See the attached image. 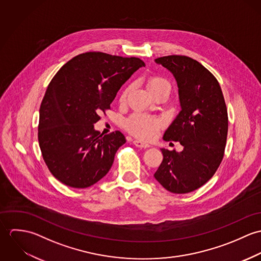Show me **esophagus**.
<instances>
[{"instance_id":"obj_1","label":"esophagus","mask_w":261,"mask_h":261,"mask_svg":"<svg viewBox=\"0 0 261 261\" xmlns=\"http://www.w3.org/2000/svg\"><path fill=\"white\" fill-rule=\"evenodd\" d=\"M134 145H135L136 147H138V148H141V149H148V148L150 147L149 144H147V143H144V142H142V141H139V140H136V141H134Z\"/></svg>"}]
</instances>
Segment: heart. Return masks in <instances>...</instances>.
<instances>
[{
	"label": "heart",
	"instance_id": "b5f03b06",
	"mask_svg": "<svg viewBox=\"0 0 261 261\" xmlns=\"http://www.w3.org/2000/svg\"><path fill=\"white\" fill-rule=\"evenodd\" d=\"M147 88L151 94L161 89H170L171 85L167 79L161 76H150L147 80ZM127 92L128 87L124 88L122 91L120 96L121 101L125 99ZM124 124L126 129L134 136L144 140H149L156 134L158 129L162 126V120L152 116L136 113L127 118Z\"/></svg>",
	"mask_w": 261,
	"mask_h": 261
}]
</instances>
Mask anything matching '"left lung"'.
Masks as SVG:
<instances>
[{
    "mask_svg": "<svg viewBox=\"0 0 261 261\" xmlns=\"http://www.w3.org/2000/svg\"><path fill=\"white\" fill-rule=\"evenodd\" d=\"M176 79L181 111L164 134L182 151L161 149L163 162L153 177L166 190L185 194L207 183L223 159L228 114L221 87L208 69L182 55L154 59Z\"/></svg>",
    "mask_w": 261,
    "mask_h": 261,
    "instance_id": "left-lung-1",
    "label": "left lung"
}]
</instances>
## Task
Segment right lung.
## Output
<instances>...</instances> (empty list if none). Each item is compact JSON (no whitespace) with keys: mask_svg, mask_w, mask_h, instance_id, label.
<instances>
[{"mask_svg":"<svg viewBox=\"0 0 261 261\" xmlns=\"http://www.w3.org/2000/svg\"><path fill=\"white\" fill-rule=\"evenodd\" d=\"M145 62L102 52L79 54L49 83L39 111L38 140L51 174L66 186H92L111 170L126 141L120 132L94 128L122 84Z\"/></svg>","mask_w":261,"mask_h":261,"instance_id":"right-lung-1","label":"right lung"}]
</instances>
